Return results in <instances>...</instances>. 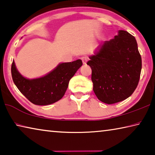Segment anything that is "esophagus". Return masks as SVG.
I'll return each instance as SVG.
<instances>
[{
  "instance_id": "esophagus-1",
  "label": "esophagus",
  "mask_w": 155,
  "mask_h": 155,
  "mask_svg": "<svg viewBox=\"0 0 155 155\" xmlns=\"http://www.w3.org/2000/svg\"><path fill=\"white\" fill-rule=\"evenodd\" d=\"M82 63L84 64H86L87 62L88 61V58L87 57H82Z\"/></svg>"
}]
</instances>
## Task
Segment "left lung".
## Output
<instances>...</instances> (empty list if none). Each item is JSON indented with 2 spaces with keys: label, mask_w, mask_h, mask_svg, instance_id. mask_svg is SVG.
<instances>
[{
  "label": "left lung",
  "mask_w": 155,
  "mask_h": 155,
  "mask_svg": "<svg viewBox=\"0 0 155 155\" xmlns=\"http://www.w3.org/2000/svg\"><path fill=\"white\" fill-rule=\"evenodd\" d=\"M89 58L87 64L92 71L93 90L100 101L114 104L124 101L135 91L142 61L135 37L129 32L120 30Z\"/></svg>",
  "instance_id": "obj_1"
}]
</instances>
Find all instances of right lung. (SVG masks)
<instances>
[{
    "label": "right lung",
    "mask_w": 155,
    "mask_h": 155,
    "mask_svg": "<svg viewBox=\"0 0 155 155\" xmlns=\"http://www.w3.org/2000/svg\"><path fill=\"white\" fill-rule=\"evenodd\" d=\"M82 65L81 59L61 63L44 77L28 80L18 73L13 61L12 77L16 87L28 101L37 105H48L59 101L64 96L69 80Z\"/></svg>",
    "instance_id": "add662e5"
}]
</instances>
